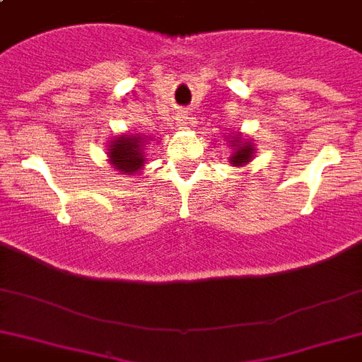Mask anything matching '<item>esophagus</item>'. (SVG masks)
<instances>
[{"label":"esophagus","instance_id":"obj_1","mask_svg":"<svg viewBox=\"0 0 362 362\" xmlns=\"http://www.w3.org/2000/svg\"><path fill=\"white\" fill-rule=\"evenodd\" d=\"M176 124L180 125V127H186V125L189 124V118H187V115H184V112H178V116H176Z\"/></svg>","mask_w":362,"mask_h":362}]
</instances>
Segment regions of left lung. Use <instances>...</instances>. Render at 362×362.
<instances>
[{
	"label": "left lung",
	"instance_id": "1",
	"mask_svg": "<svg viewBox=\"0 0 362 362\" xmlns=\"http://www.w3.org/2000/svg\"><path fill=\"white\" fill-rule=\"evenodd\" d=\"M227 139H229V146L233 148L229 163L233 167H246V165L252 163L253 156L257 153V146L253 144V141H250L242 133H233V135L229 133Z\"/></svg>",
	"mask_w": 362,
	"mask_h": 362
}]
</instances>
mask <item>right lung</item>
Returning <instances> with one entry per match:
<instances>
[{"mask_svg": "<svg viewBox=\"0 0 362 362\" xmlns=\"http://www.w3.org/2000/svg\"><path fill=\"white\" fill-rule=\"evenodd\" d=\"M146 135L139 133H122L112 136L107 144V158L110 167L118 175H136L146 163V144H150Z\"/></svg>", "mask_w": 362, "mask_h": 362, "instance_id": "obj_1", "label": "right lung"}]
</instances>
